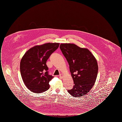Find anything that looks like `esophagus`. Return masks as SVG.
<instances>
[{
    "instance_id": "1",
    "label": "esophagus",
    "mask_w": 122,
    "mask_h": 122,
    "mask_svg": "<svg viewBox=\"0 0 122 122\" xmlns=\"http://www.w3.org/2000/svg\"><path fill=\"white\" fill-rule=\"evenodd\" d=\"M59 77H60V78L62 79V78H63V76L62 74H60V76H59Z\"/></svg>"
}]
</instances>
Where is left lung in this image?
<instances>
[{
  "label": "left lung",
  "instance_id": "left-lung-1",
  "mask_svg": "<svg viewBox=\"0 0 122 122\" xmlns=\"http://www.w3.org/2000/svg\"><path fill=\"white\" fill-rule=\"evenodd\" d=\"M60 48L69 63L75 84L68 92L74 97L86 94L97 79L98 70L97 59L88 49L75 44L61 43Z\"/></svg>",
  "mask_w": 122,
  "mask_h": 122
}]
</instances>
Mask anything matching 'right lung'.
<instances>
[{
    "instance_id": "1",
    "label": "right lung",
    "mask_w": 122,
    "mask_h": 122,
    "mask_svg": "<svg viewBox=\"0 0 122 122\" xmlns=\"http://www.w3.org/2000/svg\"><path fill=\"white\" fill-rule=\"evenodd\" d=\"M59 43H46L33 46L25 53L20 63L23 81L31 92H43L50 87L49 82L53 76L48 75L47 60L58 49Z\"/></svg>"
}]
</instances>
